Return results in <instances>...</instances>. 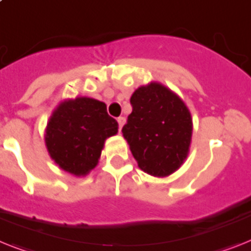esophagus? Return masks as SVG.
I'll return each instance as SVG.
<instances>
[{"label":"esophagus","mask_w":251,"mask_h":251,"mask_svg":"<svg viewBox=\"0 0 251 251\" xmlns=\"http://www.w3.org/2000/svg\"><path fill=\"white\" fill-rule=\"evenodd\" d=\"M117 122H119V130L121 131L122 126L125 125V122H126L125 117H119V119H117Z\"/></svg>","instance_id":"34e87169"}]
</instances>
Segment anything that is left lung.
<instances>
[{"mask_svg": "<svg viewBox=\"0 0 251 251\" xmlns=\"http://www.w3.org/2000/svg\"><path fill=\"white\" fill-rule=\"evenodd\" d=\"M132 112L122 127L132 156L144 173L164 178L188 156L192 119L184 101L158 82L138 87L130 98Z\"/></svg>", "mask_w": 251, "mask_h": 251, "instance_id": "8db88e82", "label": "left lung"}]
</instances>
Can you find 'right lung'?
I'll return each instance as SVG.
<instances>
[{
	"label": "right lung",
	"instance_id": "add662e5",
	"mask_svg": "<svg viewBox=\"0 0 251 251\" xmlns=\"http://www.w3.org/2000/svg\"><path fill=\"white\" fill-rule=\"evenodd\" d=\"M117 131L119 124L107 113L105 103L79 97L62 101L52 112L45 143L59 168L83 176L98 165L105 139Z\"/></svg>",
	"mask_w": 251,
	"mask_h": 251
}]
</instances>
